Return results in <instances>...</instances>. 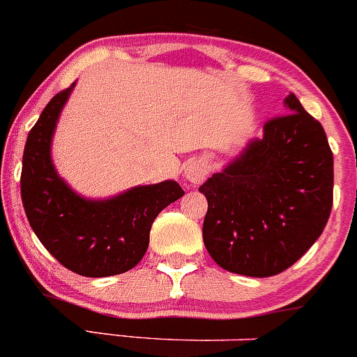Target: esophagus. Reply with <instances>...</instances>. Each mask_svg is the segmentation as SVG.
I'll return each mask as SVG.
<instances>
[{"label": "esophagus", "instance_id": "34e87169", "mask_svg": "<svg viewBox=\"0 0 357 357\" xmlns=\"http://www.w3.org/2000/svg\"><path fill=\"white\" fill-rule=\"evenodd\" d=\"M207 165L204 164V162L200 160H190L188 164L185 165V171H183V176H185V179L188 183H192V185H199L205 179V176H207Z\"/></svg>", "mask_w": 357, "mask_h": 357}]
</instances>
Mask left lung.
I'll list each match as a JSON object with an SVG mask.
<instances>
[{"instance_id":"left-lung-1","label":"left lung","mask_w":357,"mask_h":357,"mask_svg":"<svg viewBox=\"0 0 357 357\" xmlns=\"http://www.w3.org/2000/svg\"><path fill=\"white\" fill-rule=\"evenodd\" d=\"M287 114L264 124L200 192L204 243L222 269L266 278L289 269L319 238L333 204V153L325 129L290 93Z\"/></svg>"}]
</instances>
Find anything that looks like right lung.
<instances>
[{"instance_id": "right-lung-1", "label": "right lung", "mask_w": 357, "mask_h": 357, "mask_svg": "<svg viewBox=\"0 0 357 357\" xmlns=\"http://www.w3.org/2000/svg\"><path fill=\"white\" fill-rule=\"evenodd\" d=\"M74 86L50 100L29 132L20 193L29 225L46 250L77 275L103 278L142 261L158 212L185 192L172 179L132 186L109 199H86L74 192L52 160L56 122Z\"/></svg>"}]
</instances>
